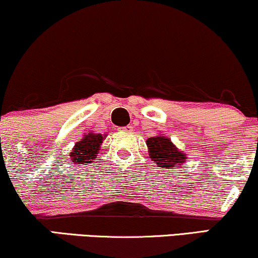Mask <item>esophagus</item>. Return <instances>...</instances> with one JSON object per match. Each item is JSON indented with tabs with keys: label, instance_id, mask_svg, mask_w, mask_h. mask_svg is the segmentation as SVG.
I'll use <instances>...</instances> for the list:
<instances>
[{
	"label": "esophagus",
	"instance_id": "1",
	"mask_svg": "<svg viewBox=\"0 0 258 258\" xmlns=\"http://www.w3.org/2000/svg\"><path fill=\"white\" fill-rule=\"evenodd\" d=\"M122 131H123V132H126V133H130V132H132V131H133V127H132L131 125H128V126L123 127Z\"/></svg>",
	"mask_w": 258,
	"mask_h": 258
}]
</instances>
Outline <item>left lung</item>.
<instances>
[{
    "label": "left lung",
    "mask_w": 258,
    "mask_h": 258,
    "mask_svg": "<svg viewBox=\"0 0 258 258\" xmlns=\"http://www.w3.org/2000/svg\"><path fill=\"white\" fill-rule=\"evenodd\" d=\"M150 159H153L159 167L172 169L173 167H180L187 161L186 154L180 151L173 144L169 138L164 136H155L147 139Z\"/></svg>",
    "instance_id": "1"
}]
</instances>
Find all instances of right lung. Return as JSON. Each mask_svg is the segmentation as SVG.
I'll return each mask as SVG.
<instances>
[{
	"label": "right lung",
	"mask_w": 258,
	"mask_h": 258,
	"mask_svg": "<svg viewBox=\"0 0 258 258\" xmlns=\"http://www.w3.org/2000/svg\"><path fill=\"white\" fill-rule=\"evenodd\" d=\"M104 138L105 136H102L101 133H89L84 136L82 141L76 143L72 153L70 154L71 161L76 164L91 162L97 156Z\"/></svg>",
	"instance_id": "1"
}]
</instances>
